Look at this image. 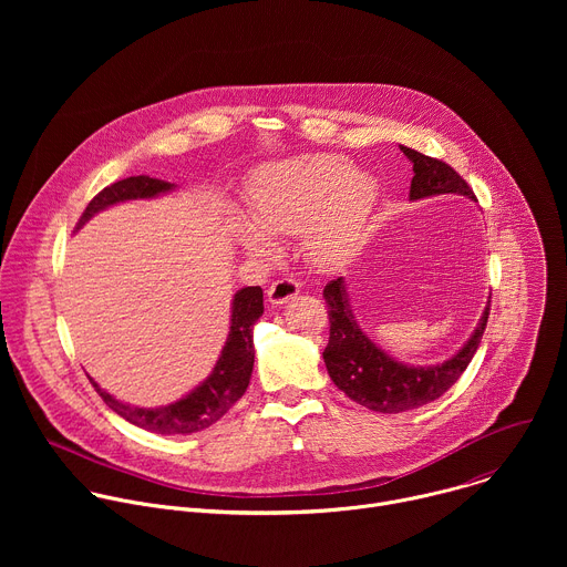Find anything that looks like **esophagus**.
Here are the masks:
<instances>
[{
    "label": "esophagus",
    "instance_id": "34e87169",
    "mask_svg": "<svg viewBox=\"0 0 567 567\" xmlns=\"http://www.w3.org/2000/svg\"><path fill=\"white\" fill-rule=\"evenodd\" d=\"M298 293H300V282L293 280V278H280V280H276V282L269 287V291H267L271 305H285V302H289L291 298H296Z\"/></svg>",
    "mask_w": 567,
    "mask_h": 567
}]
</instances>
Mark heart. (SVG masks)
Masks as SVG:
<instances>
[{
  "label": "heart",
  "mask_w": 567,
  "mask_h": 567,
  "mask_svg": "<svg viewBox=\"0 0 567 567\" xmlns=\"http://www.w3.org/2000/svg\"><path fill=\"white\" fill-rule=\"evenodd\" d=\"M245 199L251 221L235 217L228 237L249 258L269 260L276 256L271 237L300 235L309 260L334 269L361 247L379 184L354 171L348 156L316 152L262 166L249 179Z\"/></svg>",
  "instance_id": "1"
}]
</instances>
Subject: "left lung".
I'll list each match as a JSON object with an SVG mask.
<instances>
[{
    "instance_id": "left-lung-1",
    "label": "left lung",
    "mask_w": 567,
    "mask_h": 567,
    "mask_svg": "<svg viewBox=\"0 0 567 567\" xmlns=\"http://www.w3.org/2000/svg\"><path fill=\"white\" fill-rule=\"evenodd\" d=\"M399 147L413 164V202L446 193L475 199L468 184L449 164H444V161L426 156L406 145ZM322 298L328 302L330 316V343L326 352H322L328 372L339 390H343L352 401L361 403V406L377 413L413 411L442 396L471 363L489 318L487 302L471 339L449 361L437 365H409L388 357L359 328L343 278L328 282L326 289H322Z\"/></svg>"
}]
</instances>
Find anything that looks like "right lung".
<instances>
[{
  "label": "right lung",
  "instance_id": "right-lung-1",
  "mask_svg": "<svg viewBox=\"0 0 567 567\" xmlns=\"http://www.w3.org/2000/svg\"><path fill=\"white\" fill-rule=\"evenodd\" d=\"M175 184L164 182V179H154L147 175L138 177H127L121 179L107 188H103L85 208V213L80 215L75 230L83 228L96 213L123 204L130 199H152L164 193H171ZM230 330L226 337V343L221 348V354L213 368V372L186 396H182L175 403H168V406H158V409H136L130 406V403H123L114 399L110 392H105L92 377V385L101 394V399L107 403V406L127 420L130 424L145 429L150 433L158 435H188L204 431L213 426L217 420H221L233 403L247 392L251 372H254V359H256V348H254V326L256 320L262 316L265 305H262V289L260 287H245L239 289L233 296L230 302Z\"/></svg>",
  "mask_w": 567,
  "mask_h": 567
}]
</instances>
